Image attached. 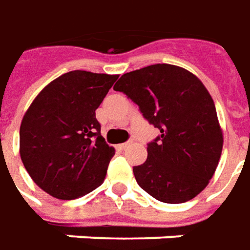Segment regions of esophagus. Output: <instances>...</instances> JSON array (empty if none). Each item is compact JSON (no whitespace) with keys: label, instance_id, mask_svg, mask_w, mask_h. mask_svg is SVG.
Listing matches in <instances>:
<instances>
[{"label":"esophagus","instance_id":"esophagus-1","mask_svg":"<svg viewBox=\"0 0 250 250\" xmlns=\"http://www.w3.org/2000/svg\"><path fill=\"white\" fill-rule=\"evenodd\" d=\"M128 145H130V142H125V144H120V145H117V149H120V151H125V148H128Z\"/></svg>","mask_w":250,"mask_h":250}]
</instances>
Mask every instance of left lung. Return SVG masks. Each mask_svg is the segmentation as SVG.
<instances>
[{"mask_svg":"<svg viewBox=\"0 0 250 250\" xmlns=\"http://www.w3.org/2000/svg\"><path fill=\"white\" fill-rule=\"evenodd\" d=\"M115 91L138 105L160 134L148 144V158L134 166L138 185L165 203H184L209 184L219 165L223 133L216 106L202 82L167 63L125 73Z\"/></svg>","mask_w":250,"mask_h":250,"instance_id":"1","label":"left lung"}]
</instances>
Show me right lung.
Listing matches in <instances>:
<instances>
[{
  "label": "right lung",
  "mask_w": 250,
  "mask_h": 250,
  "mask_svg": "<svg viewBox=\"0 0 250 250\" xmlns=\"http://www.w3.org/2000/svg\"><path fill=\"white\" fill-rule=\"evenodd\" d=\"M117 74L73 70L48 84L21 125V158L33 181L58 199H76L104 183L115 148L95 110Z\"/></svg>",
  "instance_id": "add662e5"
}]
</instances>
